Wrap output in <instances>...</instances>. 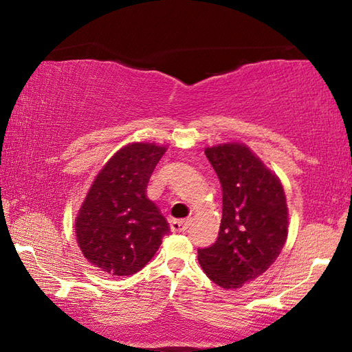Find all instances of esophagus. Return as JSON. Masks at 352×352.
Here are the masks:
<instances>
[{"label": "esophagus", "mask_w": 352, "mask_h": 352, "mask_svg": "<svg viewBox=\"0 0 352 352\" xmlns=\"http://www.w3.org/2000/svg\"><path fill=\"white\" fill-rule=\"evenodd\" d=\"M192 226V221L190 219H186V221H172L170 222V231L172 233H184V231H188Z\"/></svg>", "instance_id": "obj_1"}]
</instances>
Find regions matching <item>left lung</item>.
Here are the masks:
<instances>
[{"instance_id": "8db88e82", "label": "left lung", "mask_w": 352, "mask_h": 352, "mask_svg": "<svg viewBox=\"0 0 352 352\" xmlns=\"http://www.w3.org/2000/svg\"><path fill=\"white\" fill-rule=\"evenodd\" d=\"M222 188L219 236L198 250L206 275L223 289L256 280L280 256L287 239V204L278 177L251 149L233 142L206 148Z\"/></svg>"}]
</instances>
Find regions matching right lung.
<instances>
[{
  "mask_svg": "<svg viewBox=\"0 0 352 352\" xmlns=\"http://www.w3.org/2000/svg\"><path fill=\"white\" fill-rule=\"evenodd\" d=\"M166 151L154 144L125 145L104 164L76 219L83 256L102 272L126 276L139 272L162 245L169 226L146 198L155 164Z\"/></svg>",
  "mask_w": 352,
  "mask_h": 352,
  "instance_id": "add662e5",
  "label": "right lung"
}]
</instances>
